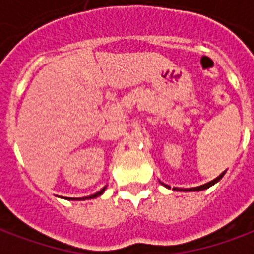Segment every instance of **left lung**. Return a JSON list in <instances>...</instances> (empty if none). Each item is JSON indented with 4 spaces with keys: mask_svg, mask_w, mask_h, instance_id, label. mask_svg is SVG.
<instances>
[{
    "mask_svg": "<svg viewBox=\"0 0 254 254\" xmlns=\"http://www.w3.org/2000/svg\"><path fill=\"white\" fill-rule=\"evenodd\" d=\"M224 173H226V171H223V173H222V174H220V176H219L218 178H215V180H212V181H211V182H208V184H204V185H201V187L189 188V189H181V190H185V191H190V190H204V189H207V188L212 187L213 184H216V182H218V181H220V180H222V177L224 176ZM177 190H180V189H177Z\"/></svg>",
    "mask_w": 254,
    "mask_h": 254,
    "instance_id": "left-lung-1",
    "label": "left lung"
}]
</instances>
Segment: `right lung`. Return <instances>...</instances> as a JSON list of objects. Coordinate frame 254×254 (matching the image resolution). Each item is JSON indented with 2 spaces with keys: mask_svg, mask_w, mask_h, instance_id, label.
<instances>
[{
  "mask_svg": "<svg viewBox=\"0 0 254 254\" xmlns=\"http://www.w3.org/2000/svg\"><path fill=\"white\" fill-rule=\"evenodd\" d=\"M103 191H105V188H103V189H102V190H100V191H98V193H95V194H92V196H88V197H81V198H72V200H84V198H95V197L100 196V194H102V193H103Z\"/></svg>",
  "mask_w": 254,
  "mask_h": 254,
  "instance_id": "right-lung-1",
  "label": "right lung"
}]
</instances>
